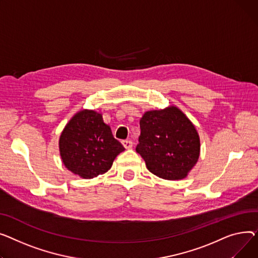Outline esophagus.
I'll use <instances>...</instances> for the list:
<instances>
[{"instance_id": "34e87169", "label": "esophagus", "mask_w": 258, "mask_h": 258, "mask_svg": "<svg viewBox=\"0 0 258 258\" xmlns=\"http://www.w3.org/2000/svg\"><path fill=\"white\" fill-rule=\"evenodd\" d=\"M123 146H124L126 149H131L132 146H133V143H132L131 141L126 140V141H123Z\"/></svg>"}]
</instances>
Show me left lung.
I'll return each instance as SVG.
<instances>
[{"label": "left lung", "instance_id": "left-lung-1", "mask_svg": "<svg viewBox=\"0 0 258 258\" xmlns=\"http://www.w3.org/2000/svg\"><path fill=\"white\" fill-rule=\"evenodd\" d=\"M136 147L147 169L165 180L187 177L200 156V136L191 120L175 105L146 111L140 120Z\"/></svg>", "mask_w": 258, "mask_h": 258}]
</instances>
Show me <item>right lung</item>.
Segmentation results:
<instances>
[{
  "label": "right lung",
  "instance_id": "obj_1",
  "mask_svg": "<svg viewBox=\"0 0 258 258\" xmlns=\"http://www.w3.org/2000/svg\"><path fill=\"white\" fill-rule=\"evenodd\" d=\"M60 157L74 175L92 179L105 174L125 148L116 141L102 113L82 109L75 113L59 136Z\"/></svg>",
  "mask_w": 258,
  "mask_h": 258
}]
</instances>
